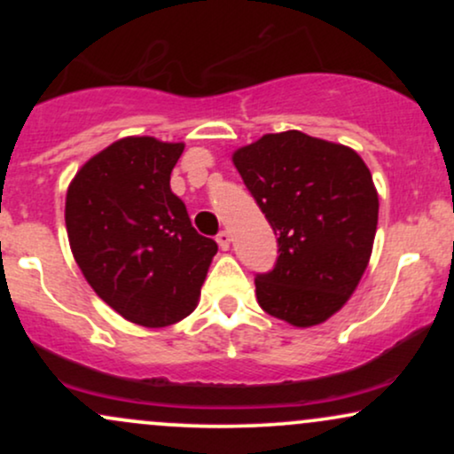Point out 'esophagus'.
I'll return each instance as SVG.
<instances>
[{
	"label": "esophagus",
	"mask_w": 454,
	"mask_h": 454,
	"mask_svg": "<svg viewBox=\"0 0 454 454\" xmlns=\"http://www.w3.org/2000/svg\"><path fill=\"white\" fill-rule=\"evenodd\" d=\"M215 241H217V245H220V247L223 249V252H226V249L231 247V232H228V231H222V232H217Z\"/></svg>",
	"instance_id": "obj_1"
}]
</instances>
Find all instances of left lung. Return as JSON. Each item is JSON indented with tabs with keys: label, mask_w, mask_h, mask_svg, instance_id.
Returning a JSON list of instances; mask_svg holds the SVG:
<instances>
[{
	"label": "left lung",
	"mask_w": 454,
	"mask_h": 454,
	"mask_svg": "<svg viewBox=\"0 0 454 454\" xmlns=\"http://www.w3.org/2000/svg\"><path fill=\"white\" fill-rule=\"evenodd\" d=\"M278 234V260L256 275L258 303L293 326L331 317L361 281L378 226V192L356 151L303 132L267 134L232 155Z\"/></svg>",
	"instance_id": "obj_1"
}]
</instances>
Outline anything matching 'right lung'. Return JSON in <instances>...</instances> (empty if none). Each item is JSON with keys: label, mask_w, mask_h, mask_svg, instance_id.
I'll return each mask as SVG.
<instances>
[{"label": "right lung", "mask_w": 454, "mask_h": 454, "mask_svg": "<svg viewBox=\"0 0 454 454\" xmlns=\"http://www.w3.org/2000/svg\"><path fill=\"white\" fill-rule=\"evenodd\" d=\"M181 153V143L121 138L93 155L67 187L66 228L76 264L104 303L140 326L190 316L217 252L170 190Z\"/></svg>", "instance_id": "1"}]
</instances>
